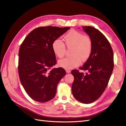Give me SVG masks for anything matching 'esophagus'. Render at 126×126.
<instances>
[{
    "label": "esophagus",
    "mask_w": 126,
    "mask_h": 126,
    "mask_svg": "<svg viewBox=\"0 0 126 126\" xmlns=\"http://www.w3.org/2000/svg\"><path fill=\"white\" fill-rule=\"evenodd\" d=\"M66 72H67V73H70V72H71V71L70 70H69V69H66Z\"/></svg>",
    "instance_id": "obj_1"
}]
</instances>
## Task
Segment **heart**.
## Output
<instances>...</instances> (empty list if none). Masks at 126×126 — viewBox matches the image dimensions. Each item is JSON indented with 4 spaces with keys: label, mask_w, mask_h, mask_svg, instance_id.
<instances>
[{
    "label": "heart",
    "mask_w": 126,
    "mask_h": 126,
    "mask_svg": "<svg viewBox=\"0 0 126 126\" xmlns=\"http://www.w3.org/2000/svg\"><path fill=\"white\" fill-rule=\"evenodd\" d=\"M64 40L67 47L73 46L71 52L72 56L59 60V66L72 69L80 65L81 61L85 62L89 59L93 50V43L89 37L76 30H71L64 36ZM52 49L59 58H63L66 54V45L60 39L53 41Z\"/></svg>",
    "instance_id": "obj_1"
}]
</instances>
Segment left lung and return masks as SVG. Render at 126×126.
I'll list each match as a JSON object with an SVG mask.
<instances>
[{"label":"left lung","mask_w":126,"mask_h":126,"mask_svg":"<svg viewBox=\"0 0 126 126\" xmlns=\"http://www.w3.org/2000/svg\"><path fill=\"white\" fill-rule=\"evenodd\" d=\"M93 43V50L81 70L71 71L74 77L72 93L76 99L83 104L97 100L104 92L113 69V54L109 41L99 30L91 26L83 27Z\"/></svg>","instance_id":"1"}]
</instances>
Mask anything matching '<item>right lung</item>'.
Instances as JSON below:
<instances>
[{
    "label": "right lung",
    "mask_w": 126,
    "mask_h": 126,
    "mask_svg": "<svg viewBox=\"0 0 126 126\" xmlns=\"http://www.w3.org/2000/svg\"><path fill=\"white\" fill-rule=\"evenodd\" d=\"M70 27H38L27 36L19 51L18 73L21 84L33 100L45 102L54 98L66 71L51 68L57 63L52 44Z\"/></svg>",
    "instance_id": "1"
}]
</instances>
